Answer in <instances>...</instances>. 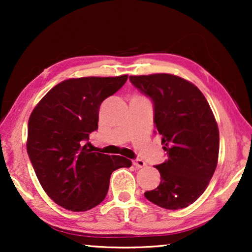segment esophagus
Instances as JSON below:
<instances>
[{
  "instance_id": "obj_1",
  "label": "esophagus",
  "mask_w": 252,
  "mask_h": 252,
  "mask_svg": "<svg viewBox=\"0 0 252 252\" xmlns=\"http://www.w3.org/2000/svg\"><path fill=\"white\" fill-rule=\"evenodd\" d=\"M133 165H134V166H135V167H137V168H141V167L147 166L146 161L142 160V159H134V160H133Z\"/></svg>"
}]
</instances>
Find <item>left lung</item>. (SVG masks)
I'll return each instance as SVG.
<instances>
[{
  "label": "left lung",
  "mask_w": 252,
  "mask_h": 252,
  "mask_svg": "<svg viewBox=\"0 0 252 252\" xmlns=\"http://www.w3.org/2000/svg\"><path fill=\"white\" fill-rule=\"evenodd\" d=\"M154 103V124L167 159L156 168L160 184L144 192L160 208H187L208 187L219 155V129L208 101L194 84L178 75H130Z\"/></svg>",
  "instance_id": "1"
}]
</instances>
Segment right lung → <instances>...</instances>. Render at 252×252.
<instances>
[{"instance_id": "1", "label": "right lung", "mask_w": 252, "mask_h": 252, "mask_svg": "<svg viewBox=\"0 0 252 252\" xmlns=\"http://www.w3.org/2000/svg\"><path fill=\"white\" fill-rule=\"evenodd\" d=\"M128 75L72 78L51 88L31 113L27 154L47 195L70 211L98 205L109 190L111 173L129 167L122 156L92 153L84 143L98 128L102 102L125 84Z\"/></svg>"}]
</instances>
